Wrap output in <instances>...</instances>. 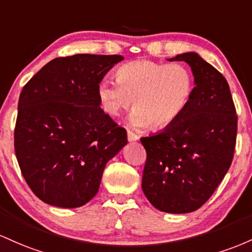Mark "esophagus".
Listing matches in <instances>:
<instances>
[{
	"instance_id": "esophagus-1",
	"label": "esophagus",
	"mask_w": 252,
	"mask_h": 252,
	"mask_svg": "<svg viewBox=\"0 0 252 252\" xmlns=\"http://www.w3.org/2000/svg\"><path fill=\"white\" fill-rule=\"evenodd\" d=\"M127 139H128V141H135V140L139 139V137H138L135 133H133V132L128 131L127 132Z\"/></svg>"
}]
</instances>
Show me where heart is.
I'll use <instances>...</instances> for the list:
<instances>
[{
  "instance_id": "obj_1",
  "label": "heart",
  "mask_w": 252,
  "mask_h": 252,
  "mask_svg": "<svg viewBox=\"0 0 252 252\" xmlns=\"http://www.w3.org/2000/svg\"><path fill=\"white\" fill-rule=\"evenodd\" d=\"M117 81L102 80L97 96L104 112L118 117L133 104L128 125L162 129L179 119L190 102L193 73L182 64L135 61L121 65ZM135 103H133V101Z\"/></svg>"
}]
</instances>
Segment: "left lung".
<instances>
[{
    "instance_id": "1",
    "label": "left lung",
    "mask_w": 252,
    "mask_h": 252,
    "mask_svg": "<svg viewBox=\"0 0 252 252\" xmlns=\"http://www.w3.org/2000/svg\"><path fill=\"white\" fill-rule=\"evenodd\" d=\"M168 61L186 62L195 87L188 107L174 124L140 138L148 155L141 188L157 210L190 213L210 199L232 163L236 108L224 76L196 52Z\"/></svg>"
}]
</instances>
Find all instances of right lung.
Masks as SVG:
<instances>
[{"label": "right lung", "instance_id": "add662e5", "mask_svg": "<svg viewBox=\"0 0 252 252\" xmlns=\"http://www.w3.org/2000/svg\"><path fill=\"white\" fill-rule=\"evenodd\" d=\"M123 56L80 53L52 59L19 98L14 146L27 185L41 201L62 208L86 205L104 166L127 144L100 107L97 86Z\"/></svg>", "mask_w": 252, "mask_h": 252}]
</instances>
